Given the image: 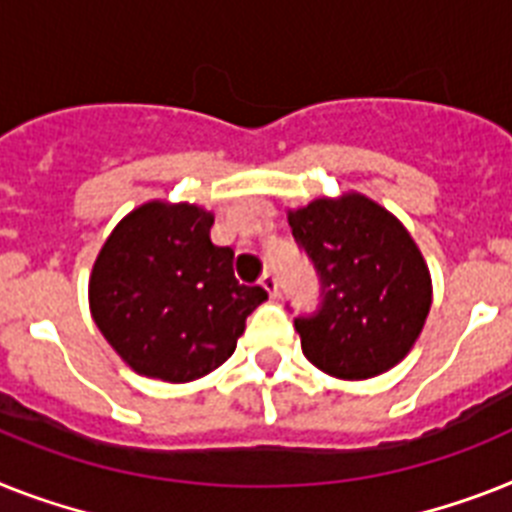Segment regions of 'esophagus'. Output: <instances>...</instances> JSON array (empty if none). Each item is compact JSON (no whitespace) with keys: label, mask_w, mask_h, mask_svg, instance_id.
I'll use <instances>...</instances> for the list:
<instances>
[{"label":"esophagus","mask_w":512,"mask_h":512,"mask_svg":"<svg viewBox=\"0 0 512 512\" xmlns=\"http://www.w3.org/2000/svg\"><path fill=\"white\" fill-rule=\"evenodd\" d=\"M259 285L264 287L266 293L272 295V298H277V295H280V285H277V277H274L272 272H264V274H261Z\"/></svg>","instance_id":"obj_1"}]
</instances>
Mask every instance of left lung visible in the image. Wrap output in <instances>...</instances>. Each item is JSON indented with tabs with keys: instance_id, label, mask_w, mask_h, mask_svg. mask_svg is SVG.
Returning <instances> with one entry per match:
<instances>
[{
	"instance_id": "obj_1",
	"label": "left lung",
	"mask_w": 512,
	"mask_h": 512,
	"mask_svg": "<svg viewBox=\"0 0 512 512\" xmlns=\"http://www.w3.org/2000/svg\"><path fill=\"white\" fill-rule=\"evenodd\" d=\"M287 222L322 285L314 314L295 316L303 356L337 379L403 361L432 306V277L408 230L361 193L316 198Z\"/></svg>"
}]
</instances>
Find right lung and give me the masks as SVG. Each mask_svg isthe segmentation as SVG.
Segmentation results:
<instances>
[{
    "label": "right lung",
    "instance_id": "obj_1",
    "mask_svg": "<svg viewBox=\"0 0 512 512\" xmlns=\"http://www.w3.org/2000/svg\"><path fill=\"white\" fill-rule=\"evenodd\" d=\"M214 217L149 201L114 227L96 256L88 301L96 327L143 377L190 382L235 353L259 285H240L232 248L211 243Z\"/></svg>",
    "mask_w": 512,
    "mask_h": 512
}]
</instances>
